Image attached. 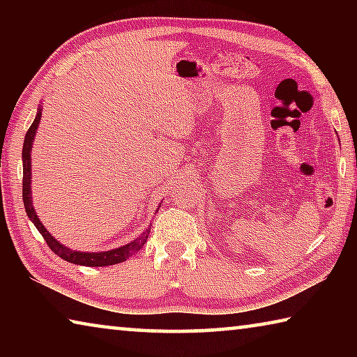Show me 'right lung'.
I'll use <instances>...</instances> for the list:
<instances>
[{
    "label": "right lung",
    "instance_id": "add662e5",
    "mask_svg": "<svg viewBox=\"0 0 357 357\" xmlns=\"http://www.w3.org/2000/svg\"><path fill=\"white\" fill-rule=\"evenodd\" d=\"M40 108L36 119L33 121V124L29 126V129L25 135V142H23V151H22V157H23V204H25L26 214L31 222L34 223V227L38 228V231L44 236L47 245L50 247L53 253H56L59 258L66 259V261L74 263V264H82V266H112V264H118L123 263L128 259L129 257L135 255V253L142 249V247L146 244V239L149 236L151 228L148 227L142 233V236H138L135 241H132L130 244L119 247V249L114 250H108V252H96V253H88V252H75L70 250L68 247L59 244L58 241L52 236L50 233L47 231L45 227L42 225V222L38 219L36 215V211L33 208V198H31V148H33V140L36 135V130H38L39 121H40Z\"/></svg>",
    "mask_w": 357,
    "mask_h": 357
}]
</instances>
